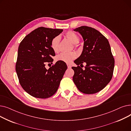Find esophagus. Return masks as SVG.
<instances>
[{
    "mask_svg": "<svg viewBox=\"0 0 131 131\" xmlns=\"http://www.w3.org/2000/svg\"><path fill=\"white\" fill-rule=\"evenodd\" d=\"M67 67H68V68H71L72 67L71 65H70V64H67Z\"/></svg>",
    "mask_w": 131,
    "mask_h": 131,
    "instance_id": "esophagus-1",
    "label": "esophagus"
}]
</instances>
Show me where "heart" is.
Instances as JSON below:
<instances>
[{
  "instance_id": "b5f03b06",
  "label": "heart",
  "mask_w": 131,
  "mask_h": 131,
  "mask_svg": "<svg viewBox=\"0 0 131 131\" xmlns=\"http://www.w3.org/2000/svg\"><path fill=\"white\" fill-rule=\"evenodd\" d=\"M66 38L74 45H77L79 43L80 39L77 34L73 31H68L66 33ZM60 37L58 36L54 37L51 41V47L53 51L57 52L59 49V43L60 41ZM77 57V54L74 52L69 53H61L56 57V60L64 62L66 63H70Z\"/></svg>"
}]
</instances>
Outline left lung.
I'll list each match as a JSON object with an SVG mask.
<instances>
[{"label":"left lung","instance_id":"1","mask_svg":"<svg viewBox=\"0 0 131 131\" xmlns=\"http://www.w3.org/2000/svg\"><path fill=\"white\" fill-rule=\"evenodd\" d=\"M79 32L84 40L81 56L72 67L74 71L73 80L81 92L94 94L102 90L113 77L115 60L107 39L98 30L86 26L74 30ZM87 64L83 70L79 64Z\"/></svg>","mask_w":131,"mask_h":131}]
</instances>
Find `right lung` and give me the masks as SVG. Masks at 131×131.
<instances>
[{"instance_id": "obj_1", "label": "right lung", "mask_w": 131, "mask_h": 131, "mask_svg": "<svg viewBox=\"0 0 131 131\" xmlns=\"http://www.w3.org/2000/svg\"><path fill=\"white\" fill-rule=\"evenodd\" d=\"M63 31L40 27L27 34L19 45L16 72L20 85L34 97L46 99L53 95L67 70L66 63L60 61L48 70L45 67L46 62L51 63L55 56L51 41Z\"/></svg>"}]
</instances>
